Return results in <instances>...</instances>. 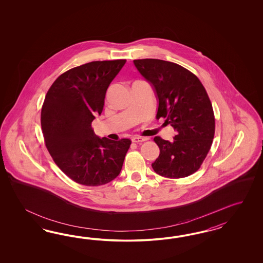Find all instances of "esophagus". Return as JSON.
<instances>
[{
    "label": "esophagus",
    "instance_id": "1",
    "mask_svg": "<svg viewBox=\"0 0 263 263\" xmlns=\"http://www.w3.org/2000/svg\"><path fill=\"white\" fill-rule=\"evenodd\" d=\"M144 141H145V138H143V137L136 136V137L132 138V142L133 143H142V142H144Z\"/></svg>",
    "mask_w": 263,
    "mask_h": 263
}]
</instances>
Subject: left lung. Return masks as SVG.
Listing matches in <instances>:
<instances>
[{
    "mask_svg": "<svg viewBox=\"0 0 263 263\" xmlns=\"http://www.w3.org/2000/svg\"><path fill=\"white\" fill-rule=\"evenodd\" d=\"M133 63L155 92L156 119H166L165 123L177 132L172 143L154 138L160 154L152 168L168 178L191 175L205 159L215 133L214 112L205 88L195 74L179 64L157 59Z\"/></svg>",
    "mask_w": 263,
    "mask_h": 263,
    "instance_id": "8db88e82",
    "label": "left lung"
}]
</instances>
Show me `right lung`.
Listing matches in <instances>:
<instances>
[{"label":"right lung","instance_id":"1","mask_svg":"<svg viewBox=\"0 0 263 263\" xmlns=\"http://www.w3.org/2000/svg\"><path fill=\"white\" fill-rule=\"evenodd\" d=\"M126 60L91 62L64 72L48 90L41 128L48 152L77 183L99 186L120 175L131 141L99 138L91 128L111 81Z\"/></svg>","mask_w":263,"mask_h":263}]
</instances>
